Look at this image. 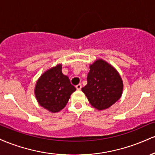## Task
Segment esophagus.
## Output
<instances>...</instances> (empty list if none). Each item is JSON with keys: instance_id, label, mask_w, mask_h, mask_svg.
Returning a JSON list of instances; mask_svg holds the SVG:
<instances>
[{"instance_id": "obj_1", "label": "esophagus", "mask_w": 155, "mask_h": 155, "mask_svg": "<svg viewBox=\"0 0 155 155\" xmlns=\"http://www.w3.org/2000/svg\"><path fill=\"white\" fill-rule=\"evenodd\" d=\"M76 90H81V84H79L76 85Z\"/></svg>"}]
</instances>
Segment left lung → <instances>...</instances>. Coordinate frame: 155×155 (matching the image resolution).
<instances>
[{
    "instance_id": "8db88e82",
    "label": "left lung",
    "mask_w": 155,
    "mask_h": 155,
    "mask_svg": "<svg viewBox=\"0 0 155 155\" xmlns=\"http://www.w3.org/2000/svg\"><path fill=\"white\" fill-rule=\"evenodd\" d=\"M81 90L90 104L101 111L120 100L123 91V81L113 65L103 59H97L90 65L87 84Z\"/></svg>"
}]
</instances>
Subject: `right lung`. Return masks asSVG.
I'll return each mask as SVG.
<instances>
[{"instance_id":"right-lung-1","label":"right lung","mask_w":155,"mask_h":155,"mask_svg":"<svg viewBox=\"0 0 155 155\" xmlns=\"http://www.w3.org/2000/svg\"><path fill=\"white\" fill-rule=\"evenodd\" d=\"M75 91V87L62 72V64H58L43 73L37 80L34 90L38 104L51 113L64 108Z\"/></svg>"}]
</instances>
